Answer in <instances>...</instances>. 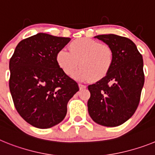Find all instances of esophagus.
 I'll return each mask as SVG.
<instances>
[{
	"label": "esophagus",
	"instance_id": "34e87169",
	"mask_svg": "<svg viewBox=\"0 0 155 155\" xmlns=\"http://www.w3.org/2000/svg\"><path fill=\"white\" fill-rule=\"evenodd\" d=\"M86 87H87V86H86V85H84V84H79V88H80V90H82V89H85Z\"/></svg>",
	"mask_w": 155,
	"mask_h": 155
}]
</instances>
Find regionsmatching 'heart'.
Wrapping results in <instances>:
<instances>
[{
  "label": "heart",
  "mask_w": 155,
  "mask_h": 155,
  "mask_svg": "<svg viewBox=\"0 0 155 155\" xmlns=\"http://www.w3.org/2000/svg\"><path fill=\"white\" fill-rule=\"evenodd\" d=\"M70 52L59 50L56 60L58 66L66 74H74L75 79L84 81H99L104 78L113 66L114 53L107 44L88 38L75 39L69 46Z\"/></svg>",
  "instance_id": "b5f03b06"
}]
</instances>
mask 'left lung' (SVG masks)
I'll use <instances>...</instances> for the list:
<instances>
[{
	"mask_svg": "<svg viewBox=\"0 0 155 155\" xmlns=\"http://www.w3.org/2000/svg\"><path fill=\"white\" fill-rule=\"evenodd\" d=\"M109 45L114 60L108 74L90 84L87 110L96 124L117 127L130 118L139 105L144 84L142 55L128 38L114 35L94 36Z\"/></svg>",
	"mask_w": 155,
	"mask_h": 155,
	"instance_id": "left-lung-1",
	"label": "left lung"
}]
</instances>
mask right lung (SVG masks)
<instances>
[{"instance_id": "add662e5", "label": "right lung", "mask_w": 155, "mask_h": 155, "mask_svg": "<svg viewBox=\"0 0 155 155\" xmlns=\"http://www.w3.org/2000/svg\"><path fill=\"white\" fill-rule=\"evenodd\" d=\"M71 38L38 33L19 42L9 62L14 105L28 124L47 129L60 124L78 84L57 64L59 50Z\"/></svg>"}]
</instances>
